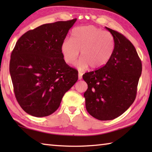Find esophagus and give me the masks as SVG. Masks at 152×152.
I'll use <instances>...</instances> for the list:
<instances>
[{
  "label": "esophagus",
  "mask_w": 152,
  "mask_h": 152,
  "mask_svg": "<svg viewBox=\"0 0 152 152\" xmlns=\"http://www.w3.org/2000/svg\"><path fill=\"white\" fill-rule=\"evenodd\" d=\"M82 72H78V79L79 80H81L82 78Z\"/></svg>",
  "instance_id": "34e87169"
}]
</instances>
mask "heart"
<instances>
[{
    "label": "heart",
    "instance_id": "1",
    "mask_svg": "<svg viewBox=\"0 0 152 152\" xmlns=\"http://www.w3.org/2000/svg\"><path fill=\"white\" fill-rule=\"evenodd\" d=\"M114 48V38L109 32L87 25L74 28L71 39H66L61 43V51L66 62L72 64L81 51L82 58L76 66L83 70L88 66L92 69L104 66L111 57Z\"/></svg>",
    "mask_w": 152,
    "mask_h": 152
}]
</instances>
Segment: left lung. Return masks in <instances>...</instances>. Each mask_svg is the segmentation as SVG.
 <instances>
[{"mask_svg": "<svg viewBox=\"0 0 152 152\" xmlns=\"http://www.w3.org/2000/svg\"><path fill=\"white\" fill-rule=\"evenodd\" d=\"M105 28L114 38L111 57L103 67L82 76L88 84L84 94L86 109L101 121L119 117L133 104L142 71L141 61L130 41L116 31Z\"/></svg>", "mask_w": 152, "mask_h": 152, "instance_id": "left-lung-1", "label": "left lung"}]
</instances>
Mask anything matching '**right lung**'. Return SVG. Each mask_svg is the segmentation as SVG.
I'll use <instances>...</instances> for the list:
<instances>
[{
	"label": "right lung",
	"mask_w": 152,
	"mask_h": 152,
	"mask_svg": "<svg viewBox=\"0 0 152 152\" xmlns=\"http://www.w3.org/2000/svg\"><path fill=\"white\" fill-rule=\"evenodd\" d=\"M76 20L42 25L17 42L10 74L17 101L29 115L43 117L52 114L78 80V71L66 63L61 51V43Z\"/></svg>",
	"instance_id": "obj_1"
}]
</instances>
